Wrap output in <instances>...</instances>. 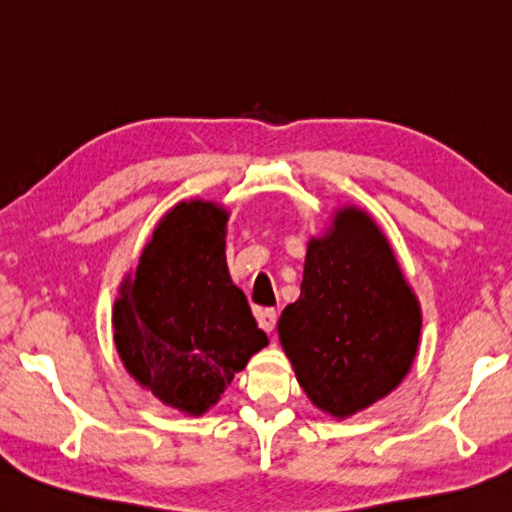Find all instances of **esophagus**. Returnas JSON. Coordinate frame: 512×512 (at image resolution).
<instances>
[{
  "mask_svg": "<svg viewBox=\"0 0 512 512\" xmlns=\"http://www.w3.org/2000/svg\"><path fill=\"white\" fill-rule=\"evenodd\" d=\"M257 324H259V328L266 330V333H273L275 324H277V313L273 308L257 310Z\"/></svg>",
  "mask_w": 512,
  "mask_h": 512,
  "instance_id": "1",
  "label": "esophagus"
}]
</instances>
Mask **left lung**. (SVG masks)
Masks as SVG:
<instances>
[{
  "label": "left lung",
  "instance_id": "8db88e82",
  "mask_svg": "<svg viewBox=\"0 0 512 512\" xmlns=\"http://www.w3.org/2000/svg\"><path fill=\"white\" fill-rule=\"evenodd\" d=\"M299 386L348 419L393 393L417 355L422 308L384 230L364 208L335 210L310 237L302 293L277 322Z\"/></svg>",
  "mask_w": 512,
  "mask_h": 512
}]
</instances>
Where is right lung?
<instances>
[{
	"label": "right lung",
	"instance_id": "obj_1",
	"mask_svg": "<svg viewBox=\"0 0 512 512\" xmlns=\"http://www.w3.org/2000/svg\"><path fill=\"white\" fill-rule=\"evenodd\" d=\"M226 206L184 199L119 284L113 339L135 382L188 417L213 408L268 337L228 273Z\"/></svg>",
	"mask_w": 512,
	"mask_h": 512
}]
</instances>
